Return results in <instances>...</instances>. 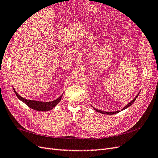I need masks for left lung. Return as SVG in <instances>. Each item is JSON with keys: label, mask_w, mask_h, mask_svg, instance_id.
Returning a JSON list of instances; mask_svg holds the SVG:
<instances>
[{"label": "left lung", "mask_w": 158, "mask_h": 158, "mask_svg": "<svg viewBox=\"0 0 158 158\" xmlns=\"http://www.w3.org/2000/svg\"><path fill=\"white\" fill-rule=\"evenodd\" d=\"M139 94H140V93H138V95H136V96L135 97V98L134 99L132 100V101H131L130 103H128L127 105V106L122 109V111H123V110H124V109H125L128 108V107H130V106H131V105H132L134 102H135V101L136 100V99L137 98V97L138 96V95H139ZM93 107V108H94V109L96 111H98V112H99V113H102V114H116V113H118V112H120V111H114V112H107V111H101V110L97 109L94 108V107Z\"/></svg>", "instance_id": "obj_1"}]
</instances>
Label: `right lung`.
<instances>
[{
  "label": "right lung",
  "instance_id": "obj_1",
  "mask_svg": "<svg viewBox=\"0 0 158 158\" xmlns=\"http://www.w3.org/2000/svg\"><path fill=\"white\" fill-rule=\"evenodd\" d=\"M13 89H14V92H15L16 95V96L19 99H20L22 102H23L26 105H27L29 107L39 111H49V110H51L60 102L62 96H63V94H62L59 98H57L56 99L54 100V101L48 102H38V101H35V100L26 99L25 98L21 97L20 95L16 92L14 88Z\"/></svg>",
  "mask_w": 158,
  "mask_h": 158
}]
</instances>
